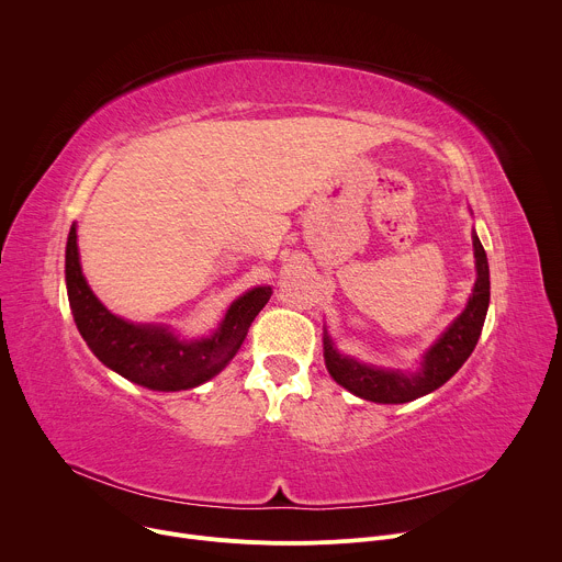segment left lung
Returning <instances> with one entry per match:
<instances>
[{"instance_id": "1", "label": "left lung", "mask_w": 562, "mask_h": 562, "mask_svg": "<svg viewBox=\"0 0 562 562\" xmlns=\"http://www.w3.org/2000/svg\"><path fill=\"white\" fill-rule=\"evenodd\" d=\"M475 284L464 311L442 331V336L423 356L420 369L414 373L364 364L340 353L325 331V364L331 378L358 397L380 405H403L442 386L471 356L483 331L490 308V262L473 231Z\"/></svg>"}]
</instances>
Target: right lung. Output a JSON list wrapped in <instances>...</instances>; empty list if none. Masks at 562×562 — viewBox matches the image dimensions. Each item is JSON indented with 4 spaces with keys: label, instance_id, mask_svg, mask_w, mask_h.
Here are the masks:
<instances>
[{
    "label": "right lung",
    "instance_id": "1",
    "mask_svg": "<svg viewBox=\"0 0 562 562\" xmlns=\"http://www.w3.org/2000/svg\"><path fill=\"white\" fill-rule=\"evenodd\" d=\"M66 291L75 325L95 358L122 378L153 389H193L217 375L243 347L256 315L271 297V286L239 295L217 331L200 340H182L165 325H135L111 313L91 291L77 251V231L66 243Z\"/></svg>",
    "mask_w": 562,
    "mask_h": 562
}]
</instances>
